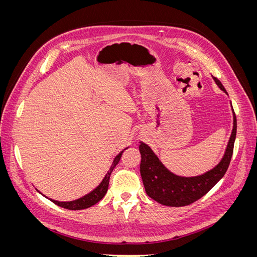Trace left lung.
I'll list each match as a JSON object with an SVG mask.
<instances>
[{
    "instance_id": "left-lung-1",
    "label": "left lung",
    "mask_w": 257,
    "mask_h": 257,
    "mask_svg": "<svg viewBox=\"0 0 257 257\" xmlns=\"http://www.w3.org/2000/svg\"><path fill=\"white\" fill-rule=\"evenodd\" d=\"M213 80L217 87L227 94L221 81L215 77H213ZM231 110L234 116V126L224 157L219 164L203 175L181 177L173 174L162 164L149 146L141 143L139 145V152L142 154L141 175L148 196L161 205L183 207L193 204L194 201L206 195L221 180L229 166L237 133V119L232 106Z\"/></svg>"
}]
</instances>
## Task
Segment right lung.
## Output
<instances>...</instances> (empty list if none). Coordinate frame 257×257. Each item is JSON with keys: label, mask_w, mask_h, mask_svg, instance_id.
<instances>
[{"label": "right lung", "mask_w": 257, "mask_h": 257, "mask_svg": "<svg viewBox=\"0 0 257 257\" xmlns=\"http://www.w3.org/2000/svg\"><path fill=\"white\" fill-rule=\"evenodd\" d=\"M125 149H127V148H125ZM125 149H124V150H125ZM123 151H121L114 158L109 170L107 172V174L104 177L102 182H100L94 190L91 191L89 194H87V195H84V196H82L78 199L72 200V201H58V200H54V199H50V200L52 201L53 204H56V205H58L62 208H65V209H68V210H82V209H87V208H89L93 205L97 204L98 201L102 199L105 196V194L107 193L108 185H109L110 175L112 173V170L114 169V167L116 166V164L119 163Z\"/></svg>", "instance_id": "add662e5"}]
</instances>
